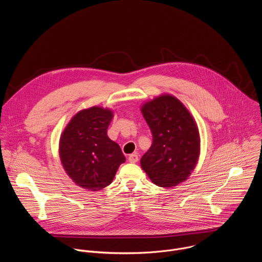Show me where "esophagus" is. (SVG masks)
<instances>
[{
    "label": "esophagus",
    "instance_id": "34e87169",
    "mask_svg": "<svg viewBox=\"0 0 262 262\" xmlns=\"http://www.w3.org/2000/svg\"><path fill=\"white\" fill-rule=\"evenodd\" d=\"M138 160H139V157H138L137 154H133V155H130V156L128 157V162H129V163L135 164V163L138 162Z\"/></svg>",
    "mask_w": 262,
    "mask_h": 262
}]
</instances>
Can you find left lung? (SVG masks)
Masks as SVG:
<instances>
[{"mask_svg":"<svg viewBox=\"0 0 262 262\" xmlns=\"http://www.w3.org/2000/svg\"><path fill=\"white\" fill-rule=\"evenodd\" d=\"M141 111L152 133V145L141 167L155 184L172 188L188 178L198 162L197 124L182 102L169 94L144 103Z\"/></svg>","mask_w":262,"mask_h":262,"instance_id":"1","label":"left lung"}]
</instances>
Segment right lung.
I'll use <instances>...</instances> for the list:
<instances>
[{
    "instance_id": "obj_1",
    "label": "right lung",
    "mask_w": 262,
    "mask_h": 262,
    "mask_svg": "<svg viewBox=\"0 0 262 262\" xmlns=\"http://www.w3.org/2000/svg\"><path fill=\"white\" fill-rule=\"evenodd\" d=\"M113 112L100 106L80 111L60 138L61 163L72 181L86 191H99L113 181L125 162L120 146L106 134Z\"/></svg>"
}]
</instances>
